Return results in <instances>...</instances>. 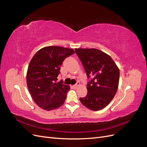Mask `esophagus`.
I'll return each mask as SVG.
<instances>
[{"label": "esophagus", "mask_w": 147, "mask_h": 147, "mask_svg": "<svg viewBox=\"0 0 147 147\" xmlns=\"http://www.w3.org/2000/svg\"><path fill=\"white\" fill-rule=\"evenodd\" d=\"M79 85H80V82H77V83L75 84H74V85L73 86V88L75 89V88H77Z\"/></svg>", "instance_id": "34e87169"}]
</instances>
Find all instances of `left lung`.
<instances>
[{"instance_id":"obj_1","label":"left lung","mask_w":147,"mask_h":147,"mask_svg":"<svg viewBox=\"0 0 147 147\" xmlns=\"http://www.w3.org/2000/svg\"><path fill=\"white\" fill-rule=\"evenodd\" d=\"M75 53L88 78L87 94L80 97L82 104L92 110L104 109L116 94L119 70L109 55L95 48H77Z\"/></svg>"}]
</instances>
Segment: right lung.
Segmentation results:
<instances>
[{
  "label": "right lung",
  "instance_id": "right-lung-1",
  "mask_svg": "<svg viewBox=\"0 0 147 147\" xmlns=\"http://www.w3.org/2000/svg\"><path fill=\"white\" fill-rule=\"evenodd\" d=\"M73 49L49 46L38 50L28 66L26 80L34 101L40 107L51 110L63 105L70 90L63 80L57 82L60 66L74 54Z\"/></svg>",
  "mask_w": 147,
  "mask_h": 147
}]
</instances>
